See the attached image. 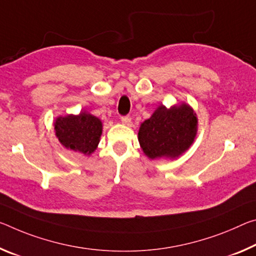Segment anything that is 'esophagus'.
Segmentation results:
<instances>
[{
	"label": "esophagus",
	"instance_id": "obj_1",
	"mask_svg": "<svg viewBox=\"0 0 256 256\" xmlns=\"http://www.w3.org/2000/svg\"><path fill=\"white\" fill-rule=\"evenodd\" d=\"M131 117H130V116H123V117H122V118H120V120H122V123H123L124 125H128L130 123H131Z\"/></svg>",
	"mask_w": 256,
	"mask_h": 256
}]
</instances>
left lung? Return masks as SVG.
<instances>
[{
	"label": "left lung",
	"mask_w": 256,
	"mask_h": 256,
	"mask_svg": "<svg viewBox=\"0 0 256 256\" xmlns=\"http://www.w3.org/2000/svg\"><path fill=\"white\" fill-rule=\"evenodd\" d=\"M197 130L198 118L190 104L181 102L170 108L160 104L141 123L138 140L149 160H176L194 144Z\"/></svg>",
	"instance_id": "1"
}]
</instances>
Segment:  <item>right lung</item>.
I'll list each match as a JSON object with an SVG mask.
<instances>
[{"label": "right lung", "mask_w": 256, "mask_h": 256, "mask_svg": "<svg viewBox=\"0 0 256 256\" xmlns=\"http://www.w3.org/2000/svg\"><path fill=\"white\" fill-rule=\"evenodd\" d=\"M54 133L64 148L90 156L96 152L102 134V122L86 110L77 115L56 117Z\"/></svg>", "instance_id": "1"}]
</instances>
